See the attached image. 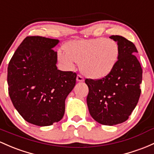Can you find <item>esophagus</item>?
I'll return each instance as SVG.
<instances>
[{"mask_svg": "<svg viewBox=\"0 0 154 154\" xmlns=\"http://www.w3.org/2000/svg\"><path fill=\"white\" fill-rule=\"evenodd\" d=\"M77 80L78 81V82H82V81L84 80V78L82 77V76L80 75V74H77Z\"/></svg>", "mask_w": 154, "mask_h": 154, "instance_id": "1", "label": "esophagus"}]
</instances>
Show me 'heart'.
Wrapping results in <instances>:
<instances>
[{"mask_svg":"<svg viewBox=\"0 0 154 154\" xmlns=\"http://www.w3.org/2000/svg\"><path fill=\"white\" fill-rule=\"evenodd\" d=\"M66 50L58 52L60 61L70 69L81 63L82 72L94 79L103 78L110 73L119 56L118 44L105 38L71 42Z\"/></svg>","mask_w":154,"mask_h":154,"instance_id":"obj_1","label":"heart"}]
</instances>
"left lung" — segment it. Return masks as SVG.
Returning <instances> with one entry per match:
<instances>
[{"label": "left lung", "instance_id": "left-lung-1", "mask_svg": "<svg viewBox=\"0 0 154 154\" xmlns=\"http://www.w3.org/2000/svg\"><path fill=\"white\" fill-rule=\"evenodd\" d=\"M119 46V56L112 72L101 79H85L87 104L91 117L107 126L126 121L137 104L143 70L136 47L121 36H111Z\"/></svg>", "mask_w": 154, "mask_h": 154}]
</instances>
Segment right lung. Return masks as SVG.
Here are the masks:
<instances>
[{"mask_svg": "<svg viewBox=\"0 0 154 154\" xmlns=\"http://www.w3.org/2000/svg\"><path fill=\"white\" fill-rule=\"evenodd\" d=\"M58 39L27 36L8 66L10 99L24 120L39 126L58 122L65 100L76 84L77 74L57 69Z\"/></svg>", "mask_w": 154, "mask_h": 154, "instance_id": "1", "label": "right lung"}]
</instances>
